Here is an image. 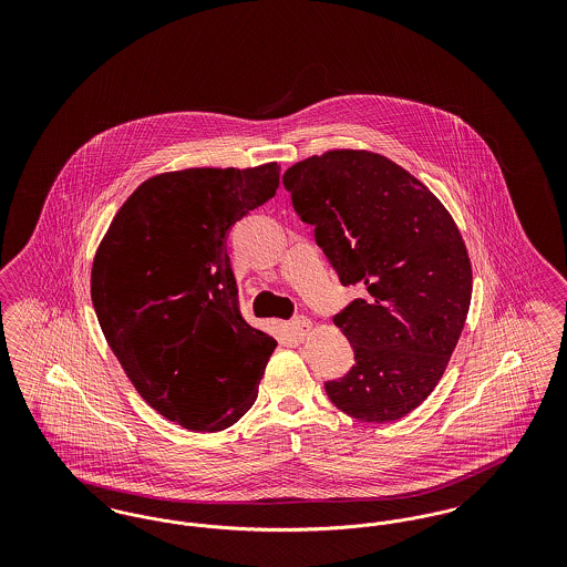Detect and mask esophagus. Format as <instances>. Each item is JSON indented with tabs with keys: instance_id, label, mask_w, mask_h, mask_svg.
<instances>
[{
	"instance_id": "1",
	"label": "esophagus",
	"mask_w": 567,
	"mask_h": 567,
	"mask_svg": "<svg viewBox=\"0 0 567 567\" xmlns=\"http://www.w3.org/2000/svg\"><path fill=\"white\" fill-rule=\"evenodd\" d=\"M310 329H312V321L306 319V317H297V319L289 323V331L297 336V338H306Z\"/></svg>"
}]
</instances>
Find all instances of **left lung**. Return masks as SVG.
<instances>
[{
	"instance_id": "1",
	"label": "left lung",
	"mask_w": 567,
	"mask_h": 567,
	"mask_svg": "<svg viewBox=\"0 0 567 567\" xmlns=\"http://www.w3.org/2000/svg\"><path fill=\"white\" fill-rule=\"evenodd\" d=\"M282 183L340 282L368 289L333 317L354 365L324 391L352 419L398 421L430 398L465 324L472 264L458 227L421 181L370 151L312 155Z\"/></svg>"
}]
</instances>
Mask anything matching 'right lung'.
<instances>
[{
  "instance_id": "1",
  "label": "right lung",
  "mask_w": 567,
  "mask_h": 567,
  "mask_svg": "<svg viewBox=\"0 0 567 567\" xmlns=\"http://www.w3.org/2000/svg\"><path fill=\"white\" fill-rule=\"evenodd\" d=\"M278 178L276 162L157 174L118 208L93 257L91 299L110 349L142 400L190 432L243 419L276 349L240 315L225 240Z\"/></svg>"
}]
</instances>
